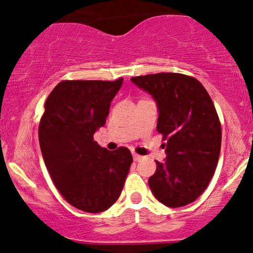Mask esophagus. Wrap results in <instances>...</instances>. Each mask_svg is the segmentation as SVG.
<instances>
[{"instance_id": "34e87169", "label": "esophagus", "mask_w": 253, "mask_h": 253, "mask_svg": "<svg viewBox=\"0 0 253 253\" xmlns=\"http://www.w3.org/2000/svg\"><path fill=\"white\" fill-rule=\"evenodd\" d=\"M133 159H134V161H140V160H142V156L136 154V153H133Z\"/></svg>"}]
</instances>
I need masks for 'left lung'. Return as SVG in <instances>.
<instances>
[{"label":"left lung","instance_id":"8db88e82","mask_svg":"<svg viewBox=\"0 0 253 253\" xmlns=\"http://www.w3.org/2000/svg\"><path fill=\"white\" fill-rule=\"evenodd\" d=\"M148 92L159 111L166 160L156 162L148 184L169 208L194 202L206 190L218 162L222 129L216 108L203 85L181 73H155L130 78Z\"/></svg>","mask_w":253,"mask_h":253}]
</instances>
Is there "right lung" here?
I'll return each mask as SVG.
<instances>
[{
  "mask_svg": "<svg viewBox=\"0 0 253 253\" xmlns=\"http://www.w3.org/2000/svg\"><path fill=\"white\" fill-rule=\"evenodd\" d=\"M123 82H60L44 105L38 129L44 162L63 197L83 211L113 206L133 162L126 147L111 152L93 140Z\"/></svg>",
  "mask_w": 253,
  "mask_h": 253,
  "instance_id": "1",
  "label": "right lung"
}]
</instances>
